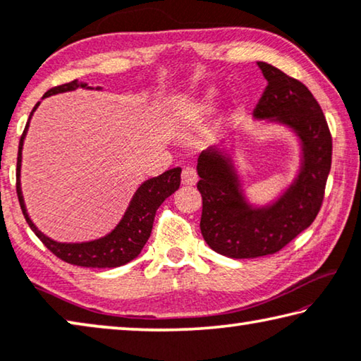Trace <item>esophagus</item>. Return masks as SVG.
<instances>
[{
    "instance_id": "1",
    "label": "esophagus",
    "mask_w": 361,
    "mask_h": 361,
    "mask_svg": "<svg viewBox=\"0 0 361 361\" xmlns=\"http://www.w3.org/2000/svg\"><path fill=\"white\" fill-rule=\"evenodd\" d=\"M196 181H197L196 170L192 169V166H185V169H183V173H181V183H183V185L192 186V185H196Z\"/></svg>"
}]
</instances>
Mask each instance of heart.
<instances>
[{
    "label": "heart",
    "mask_w": 361,
    "mask_h": 361,
    "mask_svg": "<svg viewBox=\"0 0 361 361\" xmlns=\"http://www.w3.org/2000/svg\"><path fill=\"white\" fill-rule=\"evenodd\" d=\"M215 104H217V92H215V90H207L201 99L188 106L186 113L191 116L207 115V113H211L215 109Z\"/></svg>",
    "instance_id": "heart-1"
}]
</instances>
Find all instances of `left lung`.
<instances>
[{
  "label": "left lung",
  "mask_w": 361,
  "mask_h": 361,
  "mask_svg": "<svg viewBox=\"0 0 361 361\" xmlns=\"http://www.w3.org/2000/svg\"><path fill=\"white\" fill-rule=\"evenodd\" d=\"M267 87L255 116L295 129L301 141L297 180L272 206L252 209L241 195L232 160L217 149L197 159V190L202 196L201 233L219 255L248 259L274 255L314 222L322 206L332 162V137L321 106L300 80L272 64L257 63Z\"/></svg>",
  "instance_id": "obj_1"
}]
</instances>
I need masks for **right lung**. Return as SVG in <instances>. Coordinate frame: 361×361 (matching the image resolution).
Masks as SVG:
<instances>
[{"label": "right lung", "mask_w": 361, "mask_h": 361, "mask_svg": "<svg viewBox=\"0 0 361 361\" xmlns=\"http://www.w3.org/2000/svg\"><path fill=\"white\" fill-rule=\"evenodd\" d=\"M78 87L90 89L85 82H79L78 79L71 80L68 84L56 85L47 90L45 97L68 92V90H74ZM100 89V87H99ZM40 105V102L34 106V110L30 111L29 121L24 128L23 136L19 141V152H18V170H16V191H18V199L23 209V214L29 224V227L34 230V233L39 236V240L43 245L50 250L56 257H60L61 261L68 262L73 266L80 267H118L126 264V262L133 261L134 257H137L139 252L144 248V245L147 243L150 232H152V225L155 219V212L160 207L166 197L173 195V192L180 188L181 181V169L166 170L165 173L155 178H150L144 181L141 186L137 188L136 195L133 196L129 207L126 209L125 215H123L121 222L116 225V228L113 230L104 238L87 241V243H58L43 235L39 228L35 227L34 222L29 219L25 211V204L23 197V191H20V162H23V144L27 129H29L30 118L37 110V106Z\"/></svg>", "instance_id": "add662e5"}]
</instances>
